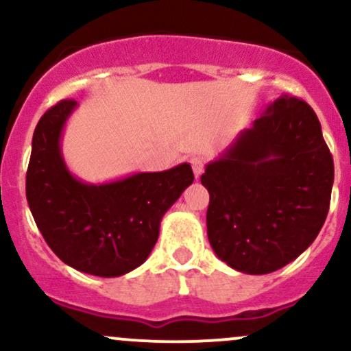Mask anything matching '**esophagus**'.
Masks as SVG:
<instances>
[{"mask_svg":"<svg viewBox=\"0 0 351 351\" xmlns=\"http://www.w3.org/2000/svg\"><path fill=\"white\" fill-rule=\"evenodd\" d=\"M189 162H191V167H193V171H195V176H196V178H198L201 173H203V167H204L203 158H199V156H193V158L189 160Z\"/></svg>","mask_w":351,"mask_h":351,"instance_id":"obj_1","label":"esophagus"}]
</instances>
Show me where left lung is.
Masks as SVG:
<instances>
[{"instance_id":"left-lung-1","label":"left lung","mask_w":351,"mask_h":351,"mask_svg":"<svg viewBox=\"0 0 351 351\" xmlns=\"http://www.w3.org/2000/svg\"><path fill=\"white\" fill-rule=\"evenodd\" d=\"M208 239L237 272L269 274L315 241L328 215L333 158L315 112L280 95L206 165Z\"/></svg>"}]
</instances>
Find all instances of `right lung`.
Instances as JSON below:
<instances>
[{
	"label": "right lung",
	"instance_id": "add662e5",
	"mask_svg": "<svg viewBox=\"0 0 351 351\" xmlns=\"http://www.w3.org/2000/svg\"><path fill=\"white\" fill-rule=\"evenodd\" d=\"M79 104L60 100L33 135L26 198L39 231L64 264L97 277H119L142 265L160 223L195 180L191 165L87 183L67 168L62 134Z\"/></svg>",
	"mask_w": 351,
	"mask_h": 351
}]
</instances>
